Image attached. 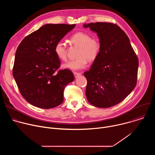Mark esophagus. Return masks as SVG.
Returning <instances> with one entry per match:
<instances>
[{
	"label": "esophagus",
	"mask_w": 155,
	"mask_h": 155,
	"mask_svg": "<svg viewBox=\"0 0 155 155\" xmlns=\"http://www.w3.org/2000/svg\"><path fill=\"white\" fill-rule=\"evenodd\" d=\"M74 76H75V78H77V77H78V76H80L81 75V74L78 73V72H74Z\"/></svg>",
	"instance_id": "esophagus-1"
}]
</instances>
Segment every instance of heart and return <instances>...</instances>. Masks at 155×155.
Wrapping results in <instances>:
<instances>
[{
	"mask_svg": "<svg viewBox=\"0 0 155 155\" xmlns=\"http://www.w3.org/2000/svg\"><path fill=\"white\" fill-rule=\"evenodd\" d=\"M71 41L74 45L78 47L77 58L75 60L68 61L63 65V67L72 71L80 70L84 68L87 62L95 61L99 56L102 43L99 39L92 38V36L84 32H78L71 37ZM54 52L57 57L61 61L67 60V50L65 44L59 41L54 47Z\"/></svg>",
	"mask_w": 155,
	"mask_h": 155,
	"instance_id": "heart-1",
	"label": "heart"
}]
</instances>
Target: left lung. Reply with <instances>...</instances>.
Listing matches in <instances>:
<instances>
[{
    "instance_id": "obj_1",
    "label": "left lung",
    "mask_w": 155,
    "mask_h": 155,
    "mask_svg": "<svg viewBox=\"0 0 155 155\" xmlns=\"http://www.w3.org/2000/svg\"><path fill=\"white\" fill-rule=\"evenodd\" d=\"M96 32L102 43L101 53L84 75L86 96L91 105L108 108L123 101L137 84L138 58L126 33L111 23L84 24Z\"/></svg>"
}]
</instances>
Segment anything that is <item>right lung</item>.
Returning a JSON list of instances; mask_svg holds the SVG:
<instances>
[{"mask_svg": "<svg viewBox=\"0 0 155 155\" xmlns=\"http://www.w3.org/2000/svg\"><path fill=\"white\" fill-rule=\"evenodd\" d=\"M75 26L43 25L26 36L18 47L13 75L21 94L31 105L48 109L62 103L64 88L75 77L70 70H59L61 61L54 47Z\"/></svg>", "mask_w": 155, "mask_h": 155, "instance_id": "right-lung-1", "label": "right lung"}]
</instances>
